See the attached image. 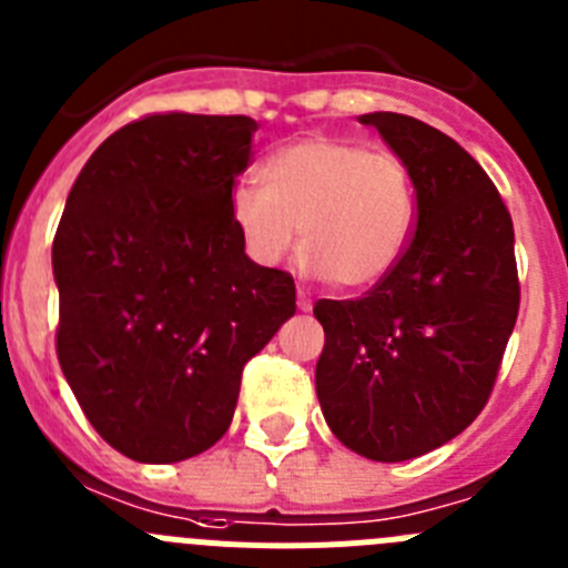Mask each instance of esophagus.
<instances>
[{
    "instance_id": "esophagus-1",
    "label": "esophagus",
    "mask_w": 568,
    "mask_h": 568,
    "mask_svg": "<svg viewBox=\"0 0 568 568\" xmlns=\"http://www.w3.org/2000/svg\"><path fill=\"white\" fill-rule=\"evenodd\" d=\"M296 308H300L302 314H308V311L314 308V302H311V296L305 294V291H300V296H296Z\"/></svg>"
}]
</instances>
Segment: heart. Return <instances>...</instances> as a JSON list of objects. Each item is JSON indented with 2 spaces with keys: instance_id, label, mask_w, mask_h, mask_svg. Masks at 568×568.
<instances>
[{
  "instance_id": "1",
  "label": "heart",
  "mask_w": 568,
  "mask_h": 568,
  "mask_svg": "<svg viewBox=\"0 0 568 568\" xmlns=\"http://www.w3.org/2000/svg\"><path fill=\"white\" fill-rule=\"evenodd\" d=\"M263 187L230 190V221L257 266H277L300 235V266L342 291L384 283L417 226L409 164L342 136H302L260 168Z\"/></svg>"
}]
</instances>
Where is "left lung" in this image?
<instances>
[{"label": "left lung", "instance_id": "left-lung-1", "mask_svg": "<svg viewBox=\"0 0 568 568\" xmlns=\"http://www.w3.org/2000/svg\"><path fill=\"white\" fill-rule=\"evenodd\" d=\"M417 187V230L362 300H322L316 397L342 445L375 463L434 452L476 420L518 316L513 221L452 136L395 111L362 114Z\"/></svg>", "mask_w": 568, "mask_h": 568}]
</instances>
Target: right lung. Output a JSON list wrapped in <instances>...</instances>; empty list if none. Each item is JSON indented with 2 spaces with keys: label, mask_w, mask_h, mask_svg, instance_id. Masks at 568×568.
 <instances>
[{
  "label": "right lung",
  "mask_w": 568,
  "mask_h": 568,
  "mask_svg": "<svg viewBox=\"0 0 568 568\" xmlns=\"http://www.w3.org/2000/svg\"><path fill=\"white\" fill-rule=\"evenodd\" d=\"M252 116L153 114L114 131L52 241L58 362L100 437L136 463L219 443L243 364L294 316L291 274L257 266L230 221Z\"/></svg>",
  "instance_id": "add662e5"
}]
</instances>
